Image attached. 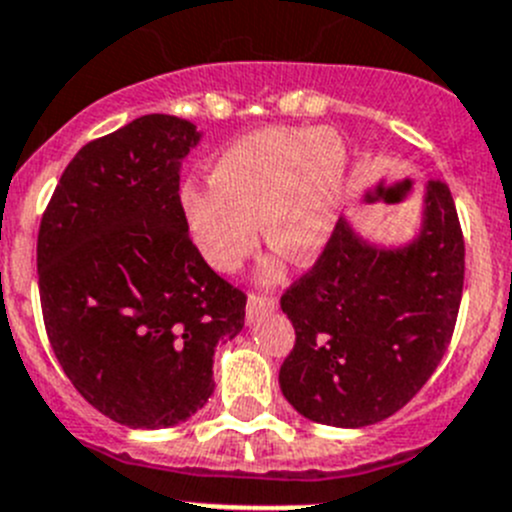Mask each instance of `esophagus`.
<instances>
[{
    "mask_svg": "<svg viewBox=\"0 0 512 512\" xmlns=\"http://www.w3.org/2000/svg\"><path fill=\"white\" fill-rule=\"evenodd\" d=\"M278 308V300L275 298H260V295H250L247 298V323L260 321L265 313H272Z\"/></svg>",
    "mask_w": 512,
    "mask_h": 512,
    "instance_id": "obj_1",
    "label": "esophagus"
}]
</instances>
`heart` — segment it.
Wrapping results in <instances>:
<instances>
[{"instance_id": "obj_1", "label": "heart", "mask_w": 512, "mask_h": 512, "mask_svg": "<svg viewBox=\"0 0 512 512\" xmlns=\"http://www.w3.org/2000/svg\"><path fill=\"white\" fill-rule=\"evenodd\" d=\"M212 184H186L181 214L204 260L240 270L267 245L295 262L326 250L346 199L348 151L331 128H262L229 143L209 169Z\"/></svg>"}]
</instances>
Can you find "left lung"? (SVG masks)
<instances>
[{"instance_id": "8db88e82", "label": "left lung", "mask_w": 512, "mask_h": 512, "mask_svg": "<svg viewBox=\"0 0 512 512\" xmlns=\"http://www.w3.org/2000/svg\"><path fill=\"white\" fill-rule=\"evenodd\" d=\"M462 283L465 240L442 181L422 186L407 242H374L341 217L313 270L280 298L295 328L283 396L328 427H369L399 412L450 346Z\"/></svg>"}]
</instances>
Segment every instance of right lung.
I'll use <instances>...</instances> for the list:
<instances>
[{"label":"right lung","instance_id":"add662e5","mask_svg":"<svg viewBox=\"0 0 512 512\" xmlns=\"http://www.w3.org/2000/svg\"><path fill=\"white\" fill-rule=\"evenodd\" d=\"M202 131L151 113L85 143L37 234L47 338L75 389L131 429L186 422L214 391V351L245 326V293L186 229L179 166Z\"/></svg>","mask_w":512,"mask_h":512}]
</instances>
